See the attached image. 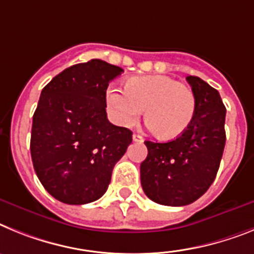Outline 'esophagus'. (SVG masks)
Here are the masks:
<instances>
[{"label":"esophagus","mask_w":254,"mask_h":254,"mask_svg":"<svg viewBox=\"0 0 254 254\" xmlns=\"http://www.w3.org/2000/svg\"><path fill=\"white\" fill-rule=\"evenodd\" d=\"M133 140H134V142H139V143H142L143 140H144V138H143V136L140 135V134L134 133V134H133Z\"/></svg>","instance_id":"1"}]
</instances>
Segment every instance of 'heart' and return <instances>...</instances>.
I'll return each instance as SVG.
<instances>
[{"instance_id":"b5f03b06","label":"heart","mask_w":254,"mask_h":254,"mask_svg":"<svg viewBox=\"0 0 254 254\" xmlns=\"http://www.w3.org/2000/svg\"><path fill=\"white\" fill-rule=\"evenodd\" d=\"M106 106L111 118L123 127L131 125L144 111L145 125L160 139H175L187 131L197 111L193 89L167 75L131 76L124 92L110 87Z\"/></svg>"}]
</instances>
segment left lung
I'll use <instances>...</instances> for the list:
<instances>
[{
  "mask_svg": "<svg viewBox=\"0 0 254 254\" xmlns=\"http://www.w3.org/2000/svg\"><path fill=\"white\" fill-rule=\"evenodd\" d=\"M197 111L184 134L166 143L145 140L140 164L145 195L164 206H187L202 197L219 171L225 148L226 109L219 92L198 76H187Z\"/></svg>",
  "mask_w": 254,
  "mask_h": 254,
  "instance_id": "8db88e82",
  "label": "left lung"
}]
</instances>
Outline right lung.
Listing matches in <instances>:
<instances>
[{
  "label": "right lung",
  "mask_w": 254,
  "mask_h": 254,
  "mask_svg": "<svg viewBox=\"0 0 254 254\" xmlns=\"http://www.w3.org/2000/svg\"><path fill=\"white\" fill-rule=\"evenodd\" d=\"M124 70L106 61L76 64L42 89L33 115L30 153L46 190L66 204L100 199L133 133L106 114L109 83Z\"/></svg>",
  "instance_id": "1"
}]
</instances>
